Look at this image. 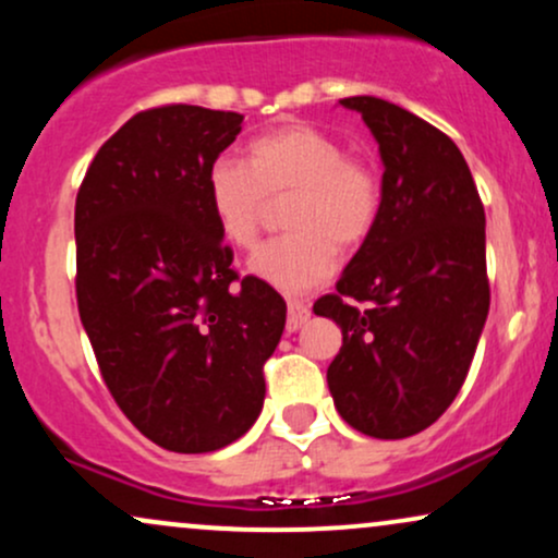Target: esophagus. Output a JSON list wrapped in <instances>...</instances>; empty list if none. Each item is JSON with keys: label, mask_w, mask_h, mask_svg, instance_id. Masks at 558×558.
I'll use <instances>...</instances> for the list:
<instances>
[{"label": "esophagus", "mask_w": 558, "mask_h": 558, "mask_svg": "<svg viewBox=\"0 0 558 558\" xmlns=\"http://www.w3.org/2000/svg\"><path fill=\"white\" fill-rule=\"evenodd\" d=\"M310 306L304 304V301H288V319H286V330L288 332H296L299 328H304L306 319H310Z\"/></svg>", "instance_id": "esophagus-1"}]
</instances>
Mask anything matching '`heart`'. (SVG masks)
Returning a JSON list of instances; mask_svg holds the SVG:
<instances>
[{"instance_id": "obj_1", "label": "heart", "mask_w": 558, "mask_h": 558, "mask_svg": "<svg viewBox=\"0 0 558 558\" xmlns=\"http://www.w3.org/2000/svg\"><path fill=\"white\" fill-rule=\"evenodd\" d=\"M286 235L257 248L248 270L283 293L330 278L338 246L360 248L383 215V178L369 159L345 155L341 141L306 123L252 138L246 165L220 157L207 170V202L230 246L252 248L270 202L286 198Z\"/></svg>"}]
</instances>
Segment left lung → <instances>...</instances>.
<instances>
[{
  "label": "left lung",
  "instance_id": "left-lung-1",
  "mask_svg": "<svg viewBox=\"0 0 558 558\" xmlns=\"http://www.w3.org/2000/svg\"><path fill=\"white\" fill-rule=\"evenodd\" d=\"M341 105L380 146L383 215L315 315L343 332L328 367L338 414L364 435L399 440L430 427L470 373L490 306L485 209L444 131L377 96Z\"/></svg>",
  "mask_w": 558,
  "mask_h": 558
}]
</instances>
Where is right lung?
I'll use <instances>...</instances> for the list:
<instances>
[{"instance_id": "right-lung-1", "label": "right lung", "mask_w": 558, "mask_h": 558, "mask_svg": "<svg viewBox=\"0 0 558 558\" xmlns=\"http://www.w3.org/2000/svg\"><path fill=\"white\" fill-rule=\"evenodd\" d=\"M243 114L165 105L101 144L75 198V296L114 403L149 440L207 453L239 440L265 401L286 301L233 270L207 170Z\"/></svg>"}]
</instances>
